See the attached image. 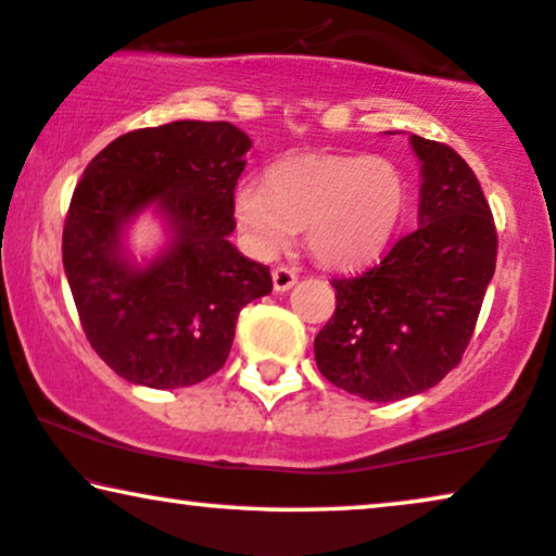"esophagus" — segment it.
<instances>
[{
	"instance_id": "obj_1",
	"label": "esophagus",
	"mask_w": 556,
	"mask_h": 556,
	"mask_svg": "<svg viewBox=\"0 0 556 556\" xmlns=\"http://www.w3.org/2000/svg\"><path fill=\"white\" fill-rule=\"evenodd\" d=\"M271 282H274V292H287L292 290L294 282H298V274L290 266H277L271 271Z\"/></svg>"
}]
</instances>
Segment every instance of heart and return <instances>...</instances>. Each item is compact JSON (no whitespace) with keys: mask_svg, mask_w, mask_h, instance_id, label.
I'll list each match as a JSON object with an SVG mask.
<instances>
[{"mask_svg":"<svg viewBox=\"0 0 556 556\" xmlns=\"http://www.w3.org/2000/svg\"><path fill=\"white\" fill-rule=\"evenodd\" d=\"M406 180L394 162L364 154H302L266 169L264 188L233 192V218L251 254L269 258L305 228V243L330 269L383 254L402 224Z\"/></svg>","mask_w":556,"mask_h":556,"instance_id":"obj_1","label":"heart"}]
</instances>
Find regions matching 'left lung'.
<instances>
[{
  "mask_svg": "<svg viewBox=\"0 0 556 556\" xmlns=\"http://www.w3.org/2000/svg\"><path fill=\"white\" fill-rule=\"evenodd\" d=\"M417 228L358 277L332 279L336 315L315 338L320 374L366 402L425 394L460 364L495 271L493 216L472 169L417 135Z\"/></svg>",
  "mask_w": 556,
  "mask_h": 556,
  "instance_id": "8db88e82",
  "label": "left lung"
}]
</instances>
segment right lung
I'll use <instances>...</instances> for the list:
<instances>
[{
    "label": "right lung",
    "instance_id": "1",
    "mask_svg": "<svg viewBox=\"0 0 556 556\" xmlns=\"http://www.w3.org/2000/svg\"><path fill=\"white\" fill-rule=\"evenodd\" d=\"M251 139L228 122H169L114 139L88 162L63 228V266L88 343L137 387L182 389L226 364L236 317L271 292L269 266L228 241ZM166 241L138 260L142 212Z\"/></svg>",
    "mask_w": 556,
    "mask_h": 556
}]
</instances>
